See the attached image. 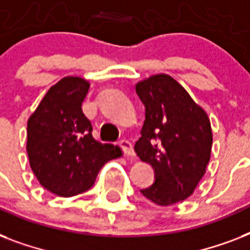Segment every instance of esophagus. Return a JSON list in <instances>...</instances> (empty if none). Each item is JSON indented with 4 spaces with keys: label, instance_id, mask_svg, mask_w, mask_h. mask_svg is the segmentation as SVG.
<instances>
[{
    "label": "esophagus",
    "instance_id": "esophagus-1",
    "mask_svg": "<svg viewBox=\"0 0 250 250\" xmlns=\"http://www.w3.org/2000/svg\"><path fill=\"white\" fill-rule=\"evenodd\" d=\"M119 146H121L122 150H123L128 157L135 156V150H133L132 144H131L128 140H125V139H123V140L119 141Z\"/></svg>",
    "mask_w": 250,
    "mask_h": 250
}]
</instances>
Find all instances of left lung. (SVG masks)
Returning <instances> with one entry per match:
<instances>
[{"instance_id":"8db88e82","label":"left lung","mask_w":250,"mask_h":250,"mask_svg":"<svg viewBox=\"0 0 250 250\" xmlns=\"http://www.w3.org/2000/svg\"><path fill=\"white\" fill-rule=\"evenodd\" d=\"M145 121L135 152L154 168V183L140 192L161 206L193 193L209 164L213 135L208 114L166 74L136 84Z\"/></svg>"}]
</instances>
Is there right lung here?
<instances>
[{
  "mask_svg": "<svg viewBox=\"0 0 250 250\" xmlns=\"http://www.w3.org/2000/svg\"><path fill=\"white\" fill-rule=\"evenodd\" d=\"M89 83L67 76L45 94L27 125V153L33 174L45 189L62 197L83 193L121 149L92 136L82 104Z\"/></svg>",
  "mask_w": 250,
  "mask_h": 250,
  "instance_id": "1",
  "label": "right lung"
}]
</instances>
